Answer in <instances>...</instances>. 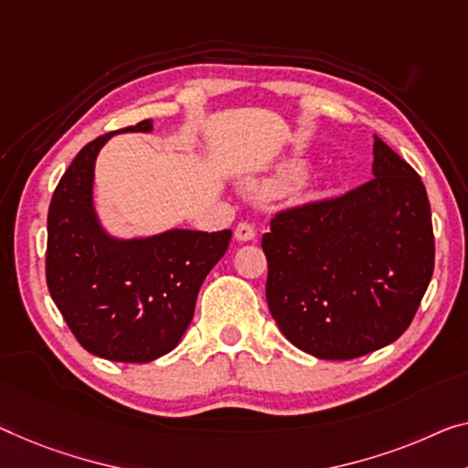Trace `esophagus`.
<instances>
[{"label":"esophagus","mask_w":468,"mask_h":468,"mask_svg":"<svg viewBox=\"0 0 468 468\" xmlns=\"http://www.w3.org/2000/svg\"><path fill=\"white\" fill-rule=\"evenodd\" d=\"M235 237H237V239H239V241H252L254 237H256V229H254L252 222L241 220L239 225L235 227Z\"/></svg>","instance_id":"esophagus-1"}]
</instances>
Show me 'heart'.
Returning <instances> with one entry per match:
<instances>
[{
	"instance_id": "b5f03b06",
	"label": "heart",
	"mask_w": 468,
	"mask_h": 468,
	"mask_svg": "<svg viewBox=\"0 0 468 468\" xmlns=\"http://www.w3.org/2000/svg\"><path fill=\"white\" fill-rule=\"evenodd\" d=\"M298 176V170L296 167H292V170H285L282 174V183H290V180H294Z\"/></svg>"
}]
</instances>
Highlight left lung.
Segmentation results:
<instances>
[{
  "label": "left lung",
  "mask_w": 468,
  "mask_h": 468,
  "mask_svg": "<svg viewBox=\"0 0 468 468\" xmlns=\"http://www.w3.org/2000/svg\"><path fill=\"white\" fill-rule=\"evenodd\" d=\"M372 170V180L343 195L275 212L262 235L271 315L319 359H355L399 338L433 277L420 176L378 136Z\"/></svg>",
  "instance_id": "1"
}]
</instances>
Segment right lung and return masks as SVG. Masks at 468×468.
Segmentation results:
<instances>
[{"instance_id": "obj_1", "label": "right lung", "mask_w": 468, "mask_h": 468, "mask_svg": "<svg viewBox=\"0 0 468 468\" xmlns=\"http://www.w3.org/2000/svg\"><path fill=\"white\" fill-rule=\"evenodd\" d=\"M144 120L117 132H149ZM115 132L88 143L56 185L48 210L46 282L78 343L99 357L146 364L189 327L206 275L225 256L231 229L167 231L115 241L92 207L94 162Z\"/></svg>"}]
</instances>
